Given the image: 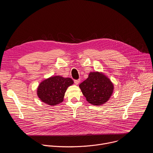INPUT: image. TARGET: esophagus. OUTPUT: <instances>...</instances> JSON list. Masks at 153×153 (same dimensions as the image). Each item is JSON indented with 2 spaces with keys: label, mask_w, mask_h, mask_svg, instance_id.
Segmentation results:
<instances>
[{
  "label": "esophagus",
  "mask_w": 153,
  "mask_h": 153,
  "mask_svg": "<svg viewBox=\"0 0 153 153\" xmlns=\"http://www.w3.org/2000/svg\"><path fill=\"white\" fill-rule=\"evenodd\" d=\"M80 82V79H78V80H74V83L76 85H78Z\"/></svg>",
  "instance_id": "obj_1"
}]
</instances>
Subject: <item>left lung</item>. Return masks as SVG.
Segmentation results:
<instances>
[{"label": "left lung", "instance_id": "left-lung-1", "mask_svg": "<svg viewBox=\"0 0 153 153\" xmlns=\"http://www.w3.org/2000/svg\"><path fill=\"white\" fill-rule=\"evenodd\" d=\"M86 100L94 105H101L110 98L114 89L112 82L99 72H91L88 77L79 85Z\"/></svg>", "mask_w": 153, "mask_h": 153}]
</instances>
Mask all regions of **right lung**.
Here are the masks:
<instances>
[{
	"instance_id": "add662e5",
	"label": "right lung",
	"mask_w": 153,
	"mask_h": 153,
	"mask_svg": "<svg viewBox=\"0 0 153 153\" xmlns=\"http://www.w3.org/2000/svg\"><path fill=\"white\" fill-rule=\"evenodd\" d=\"M74 83L71 78L56 76L42 81L37 88V96L40 99L51 106L62 102L68 87Z\"/></svg>"
}]
</instances>
